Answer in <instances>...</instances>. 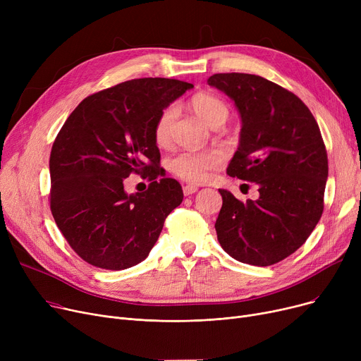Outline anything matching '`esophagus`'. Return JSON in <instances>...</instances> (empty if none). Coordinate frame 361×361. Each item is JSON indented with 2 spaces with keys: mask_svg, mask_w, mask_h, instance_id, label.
Masks as SVG:
<instances>
[{
  "mask_svg": "<svg viewBox=\"0 0 361 361\" xmlns=\"http://www.w3.org/2000/svg\"><path fill=\"white\" fill-rule=\"evenodd\" d=\"M199 190L197 185H193V184H187L183 187V193L184 196H190V195H195L196 192Z\"/></svg>",
  "mask_w": 361,
  "mask_h": 361,
  "instance_id": "esophagus-1",
  "label": "esophagus"
}]
</instances>
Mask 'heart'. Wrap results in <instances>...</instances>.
<instances>
[{
	"label": "heart",
	"mask_w": 361,
	"mask_h": 361,
	"mask_svg": "<svg viewBox=\"0 0 361 361\" xmlns=\"http://www.w3.org/2000/svg\"><path fill=\"white\" fill-rule=\"evenodd\" d=\"M190 108L202 121L212 128L218 126L221 127L230 116L226 104L211 93H196L190 99ZM176 114L177 108L174 105L166 106L159 114L154 128V137L159 146H165L169 142ZM221 162L222 154L219 150L183 152L169 161V168L176 176L185 181L203 183L209 178L211 171L219 166Z\"/></svg>",
	"instance_id": "obj_1"
}]
</instances>
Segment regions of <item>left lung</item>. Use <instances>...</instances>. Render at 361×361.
<instances>
[{
    "label": "left lung",
    "mask_w": 361,
    "mask_h": 361,
    "mask_svg": "<svg viewBox=\"0 0 361 361\" xmlns=\"http://www.w3.org/2000/svg\"><path fill=\"white\" fill-rule=\"evenodd\" d=\"M207 83L234 101L241 118L226 173L259 187V199L244 203L219 188L218 241L238 262L269 267L300 249L324 212V139L302 101L260 75L219 73Z\"/></svg>",
    "instance_id": "left-lung-1"
}]
</instances>
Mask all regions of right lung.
Returning <instances> with one entry per match:
<instances>
[{"instance_id": "add662e5", "label": "right lung", "mask_w": 361, "mask_h": 361, "mask_svg": "<svg viewBox=\"0 0 361 361\" xmlns=\"http://www.w3.org/2000/svg\"><path fill=\"white\" fill-rule=\"evenodd\" d=\"M193 85L145 78L93 93L56 136L49 158L51 212L64 238L85 262L123 271L149 256L165 218L183 202L174 178H159L154 137L159 114ZM135 172L151 184L128 195Z\"/></svg>"}]
</instances>
